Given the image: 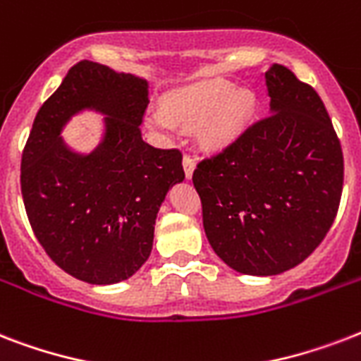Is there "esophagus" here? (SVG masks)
Here are the masks:
<instances>
[{
    "instance_id": "obj_1",
    "label": "esophagus",
    "mask_w": 361,
    "mask_h": 361,
    "mask_svg": "<svg viewBox=\"0 0 361 361\" xmlns=\"http://www.w3.org/2000/svg\"><path fill=\"white\" fill-rule=\"evenodd\" d=\"M183 170H185L187 180H191L192 170H195V157H192L191 153H185V155H183Z\"/></svg>"
}]
</instances>
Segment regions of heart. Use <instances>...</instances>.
I'll use <instances>...</instances> for the list:
<instances>
[{
    "mask_svg": "<svg viewBox=\"0 0 361 361\" xmlns=\"http://www.w3.org/2000/svg\"><path fill=\"white\" fill-rule=\"evenodd\" d=\"M255 109V95L236 90L232 82L206 80L176 90L164 99V110L147 118L157 130H176L180 125L197 127L206 121L204 136L209 144H225L236 135Z\"/></svg>",
    "mask_w": 361,
    "mask_h": 361,
    "instance_id": "heart-1",
    "label": "heart"
}]
</instances>
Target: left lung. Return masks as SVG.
Returning a JSON list of instances; mask_svg holds the SVG:
<instances>
[{
    "label": "left lung",
    "mask_w": 361,
    "mask_h": 361,
    "mask_svg": "<svg viewBox=\"0 0 361 361\" xmlns=\"http://www.w3.org/2000/svg\"><path fill=\"white\" fill-rule=\"evenodd\" d=\"M266 86L269 114L192 172L209 245L245 275L303 262L330 231L343 191L341 142L319 93L285 65L266 71Z\"/></svg>",
    "instance_id": "8db88e82"
}]
</instances>
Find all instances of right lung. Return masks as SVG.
Returning <instances> with one entry per match:
<instances>
[{"label": "right lung", "instance_id": "1", "mask_svg": "<svg viewBox=\"0 0 361 361\" xmlns=\"http://www.w3.org/2000/svg\"><path fill=\"white\" fill-rule=\"evenodd\" d=\"M147 82L93 61L73 65L35 116L20 164L25 214L47 255L76 279L112 285L146 262L170 185L183 181L181 152L142 140ZM84 108L107 114L87 156L59 133Z\"/></svg>", "mask_w": 361, "mask_h": 361}]
</instances>
